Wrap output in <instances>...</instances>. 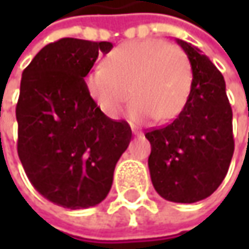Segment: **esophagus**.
Listing matches in <instances>:
<instances>
[{"label":"esophagus","instance_id":"1","mask_svg":"<svg viewBox=\"0 0 249 249\" xmlns=\"http://www.w3.org/2000/svg\"><path fill=\"white\" fill-rule=\"evenodd\" d=\"M141 134H142V133H140V131H137V130H133V136H137V137H139V136H141Z\"/></svg>","mask_w":249,"mask_h":249}]
</instances>
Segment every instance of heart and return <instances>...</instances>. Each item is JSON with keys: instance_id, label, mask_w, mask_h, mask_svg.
Returning a JSON list of instances; mask_svg holds the SVG:
<instances>
[{"instance_id": "heart-1", "label": "heart", "mask_w": 249, "mask_h": 249, "mask_svg": "<svg viewBox=\"0 0 249 249\" xmlns=\"http://www.w3.org/2000/svg\"><path fill=\"white\" fill-rule=\"evenodd\" d=\"M193 83L191 65L180 48L163 40L129 41L112 50L92 68L86 87L107 116L116 118L131 95L127 116L133 123L176 118L186 107Z\"/></svg>"}]
</instances>
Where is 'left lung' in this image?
I'll list each match as a JSON object with an SVG mask.
<instances>
[{
	"label": "left lung",
	"mask_w": 249,
	"mask_h": 249,
	"mask_svg": "<svg viewBox=\"0 0 249 249\" xmlns=\"http://www.w3.org/2000/svg\"><path fill=\"white\" fill-rule=\"evenodd\" d=\"M191 65L186 107L166 127L148 131L152 186L166 201L193 204L213 194L234 152L233 112L222 73L196 45L176 38Z\"/></svg>",
	"instance_id": "8db88e82"
}]
</instances>
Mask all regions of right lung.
<instances>
[{
  "instance_id": "right-lung-1",
  "label": "right lung",
  "mask_w": 249,
  "mask_h": 249,
  "mask_svg": "<svg viewBox=\"0 0 249 249\" xmlns=\"http://www.w3.org/2000/svg\"><path fill=\"white\" fill-rule=\"evenodd\" d=\"M108 41L61 38L45 45L22 73L16 105L18 154L33 187L68 209L98 205L131 140L130 126L109 119L84 77Z\"/></svg>"
}]
</instances>
